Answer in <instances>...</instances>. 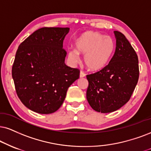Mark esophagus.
Returning <instances> with one entry per match:
<instances>
[{
    "instance_id": "obj_1",
    "label": "esophagus",
    "mask_w": 151,
    "mask_h": 151,
    "mask_svg": "<svg viewBox=\"0 0 151 151\" xmlns=\"http://www.w3.org/2000/svg\"><path fill=\"white\" fill-rule=\"evenodd\" d=\"M85 76V73L83 71V70H81V72H80V77L81 78H84Z\"/></svg>"
}]
</instances>
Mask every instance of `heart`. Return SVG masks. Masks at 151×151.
Segmentation results:
<instances>
[{
  "label": "heart",
  "mask_w": 151,
  "mask_h": 151,
  "mask_svg": "<svg viewBox=\"0 0 151 151\" xmlns=\"http://www.w3.org/2000/svg\"><path fill=\"white\" fill-rule=\"evenodd\" d=\"M76 50L68 51V58L72 62L79 61V54L85 55L84 62L90 70L104 68L114 53L115 43L111 37L94 31H87L76 41Z\"/></svg>",
  "instance_id": "b5f03b06"
}]
</instances>
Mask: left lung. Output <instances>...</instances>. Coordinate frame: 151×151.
<instances>
[{"mask_svg": "<svg viewBox=\"0 0 151 151\" xmlns=\"http://www.w3.org/2000/svg\"><path fill=\"white\" fill-rule=\"evenodd\" d=\"M115 53L104 68L87 75V99L94 111L111 113L129 101L138 83L139 70L137 53L122 33L114 31Z\"/></svg>", "mask_w": 151, "mask_h": 151, "instance_id": "left-lung-1", "label": "left lung"}]
</instances>
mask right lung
Wrapping results in <instances>:
<instances>
[{"label":"right lung","mask_w":151,"mask_h":151,"mask_svg":"<svg viewBox=\"0 0 151 151\" xmlns=\"http://www.w3.org/2000/svg\"><path fill=\"white\" fill-rule=\"evenodd\" d=\"M69 28L39 29L22 42L12 68L16 92L28 109L50 114L64 102L68 88L79 78L80 70L65 64L63 42Z\"/></svg>","instance_id":"obj_1"}]
</instances>
